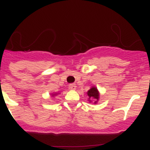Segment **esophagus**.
<instances>
[{
  "mask_svg": "<svg viewBox=\"0 0 150 150\" xmlns=\"http://www.w3.org/2000/svg\"><path fill=\"white\" fill-rule=\"evenodd\" d=\"M69 88L71 90H75L76 88V84H74V83H71V84L69 85Z\"/></svg>",
  "mask_w": 150,
  "mask_h": 150,
  "instance_id": "1",
  "label": "esophagus"
}]
</instances>
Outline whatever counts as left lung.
<instances>
[{
    "label": "left lung",
    "mask_w": 150,
    "mask_h": 150,
    "mask_svg": "<svg viewBox=\"0 0 150 150\" xmlns=\"http://www.w3.org/2000/svg\"><path fill=\"white\" fill-rule=\"evenodd\" d=\"M87 95L88 96V101H94L95 104H96L97 101L99 99V91H98V88L96 87H91L87 92Z\"/></svg>",
    "instance_id": "1"
}]
</instances>
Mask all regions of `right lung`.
<instances>
[{"mask_svg":"<svg viewBox=\"0 0 150 150\" xmlns=\"http://www.w3.org/2000/svg\"><path fill=\"white\" fill-rule=\"evenodd\" d=\"M55 95H56V93H55V94H52V96H55Z\"/></svg>","mask_w":150,"mask_h":150,"instance_id":"1","label":"right lung"}]
</instances>
